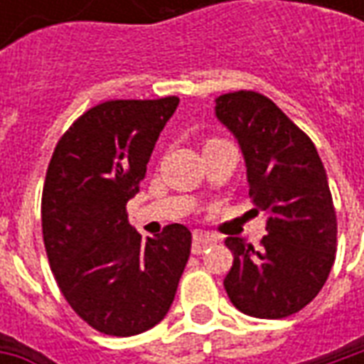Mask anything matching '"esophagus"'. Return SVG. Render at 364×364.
<instances>
[{
	"instance_id": "esophagus-1",
	"label": "esophagus",
	"mask_w": 364,
	"mask_h": 364,
	"mask_svg": "<svg viewBox=\"0 0 364 364\" xmlns=\"http://www.w3.org/2000/svg\"><path fill=\"white\" fill-rule=\"evenodd\" d=\"M218 242V237L213 236V234H208V232H203V230H197L195 234H193V253H203L206 247H210Z\"/></svg>"
}]
</instances>
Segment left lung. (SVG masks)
Here are the masks:
<instances>
[{
	"label": "left lung",
	"mask_w": 364,
	"mask_h": 364,
	"mask_svg": "<svg viewBox=\"0 0 364 364\" xmlns=\"http://www.w3.org/2000/svg\"><path fill=\"white\" fill-rule=\"evenodd\" d=\"M214 112L240 144L253 210L267 222L259 250L226 237L234 263L224 289L240 312L287 318L312 302L336 261L328 175L312 140L265 95L226 93Z\"/></svg>",
	"instance_id": "left-lung-1"
}]
</instances>
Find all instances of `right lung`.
Returning a JSON list of instances; mask_svg holds the SVG:
<instances>
[{
	"label": "right lung",
	"mask_w": 364,
	"mask_h": 364,
	"mask_svg": "<svg viewBox=\"0 0 364 364\" xmlns=\"http://www.w3.org/2000/svg\"><path fill=\"white\" fill-rule=\"evenodd\" d=\"M177 105V97L97 105L48 164L41 214L52 273L74 312L107 336H138L164 320L189 261L183 224L142 242L127 214Z\"/></svg>",
	"instance_id": "add662e5"
}]
</instances>
